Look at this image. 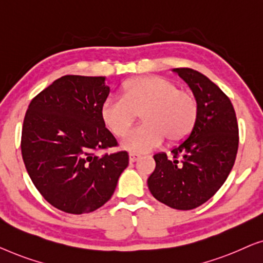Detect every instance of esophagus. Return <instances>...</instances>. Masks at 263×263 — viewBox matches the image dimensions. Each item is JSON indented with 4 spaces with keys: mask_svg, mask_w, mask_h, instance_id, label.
I'll return each mask as SVG.
<instances>
[{
    "mask_svg": "<svg viewBox=\"0 0 263 263\" xmlns=\"http://www.w3.org/2000/svg\"><path fill=\"white\" fill-rule=\"evenodd\" d=\"M139 158H140V156H139V155H137V154H130V156H128V160H130L131 163H133V162H136V161H138Z\"/></svg>",
    "mask_w": 263,
    "mask_h": 263,
    "instance_id": "1",
    "label": "esophagus"
}]
</instances>
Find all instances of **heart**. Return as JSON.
I'll use <instances>...</instances> for the list:
<instances>
[{
	"instance_id": "b5f03b06",
	"label": "heart",
	"mask_w": 263,
	"mask_h": 263,
	"mask_svg": "<svg viewBox=\"0 0 263 263\" xmlns=\"http://www.w3.org/2000/svg\"><path fill=\"white\" fill-rule=\"evenodd\" d=\"M142 113L143 125L121 143L132 154L150 153L163 144L183 140L193 130L199 103L193 91L179 89L174 81L162 76H138L127 81L123 96H109L101 106V117L109 131L124 137Z\"/></svg>"
}]
</instances>
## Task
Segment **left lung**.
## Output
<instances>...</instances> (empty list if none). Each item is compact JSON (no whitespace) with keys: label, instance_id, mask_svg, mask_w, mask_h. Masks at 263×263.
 Wrapping results in <instances>:
<instances>
[{"label":"left lung","instance_id":"1","mask_svg":"<svg viewBox=\"0 0 263 263\" xmlns=\"http://www.w3.org/2000/svg\"><path fill=\"white\" fill-rule=\"evenodd\" d=\"M174 71L190 86L199 103L193 130L186 139L154 156L156 168L147 179L151 194L175 210H193L212 198L234 167L238 124L234 106L209 77L190 68Z\"/></svg>","mask_w":263,"mask_h":263}]
</instances>
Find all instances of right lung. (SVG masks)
Listing matches in <instances>:
<instances>
[{"instance_id":"1","label":"right lung","mask_w":263,"mask_h":263,"mask_svg":"<svg viewBox=\"0 0 263 263\" xmlns=\"http://www.w3.org/2000/svg\"><path fill=\"white\" fill-rule=\"evenodd\" d=\"M105 77L66 75L33 98L21 133L25 167L39 193L71 214L93 212L109 200L128 165L126 151L106 128L101 106Z\"/></svg>"}]
</instances>
